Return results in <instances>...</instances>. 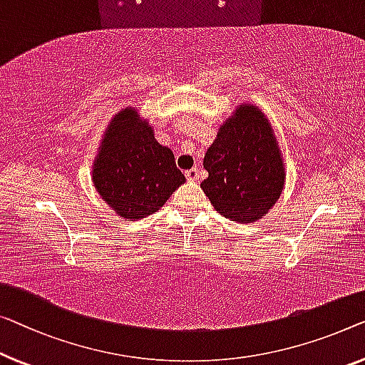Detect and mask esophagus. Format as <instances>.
Masks as SVG:
<instances>
[{
    "label": "esophagus",
    "instance_id": "esophagus-1",
    "mask_svg": "<svg viewBox=\"0 0 365 365\" xmlns=\"http://www.w3.org/2000/svg\"><path fill=\"white\" fill-rule=\"evenodd\" d=\"M198 173H200L198 168L193 167V168H190V170L185 172V177H187V180L195 182V180H198Z\"/></svg>",
    "mask_w": 365,
    "mask_h": 365
}]
</instances>
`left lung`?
<instances>
[{"instance_id":"8db88e82","label":"left lung","mask_w":365,"mask_h":365,"mask_svg":"<svg viewBox=\"0 0 365 365\" xmlns=\"http://www.w3.org/2000/svg\"><path fill=\"white\" fill-rule=\"evenodd\" d=\"M208 178L201 190L217 213L255 222L272 210L285 185V165L274 129L252 105H239L206 150Z\"/></svg>"}]
</instances>
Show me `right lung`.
I'll use <instances>...</instances> for the list:
<instances>
[{
  "label": "right lung",
  "instance_id": "obj_1",
  "mask_svg": "<svg viewBox=\"0 0 365 365\" xmlns=\"http://www.w3.org/2000/svg\"><path fill=\"white\" fill-rule=\"evenodd\" d=\"M91 177L106 205L130 221L155 213L185 183L173 152L157 143L135 108L118 111L108 124Z\"/></svg>",
  "mask_w": 365,
  "mask_h": 365
}]
</instances>
